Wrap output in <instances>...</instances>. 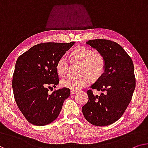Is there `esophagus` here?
Listing matches in <instances>:
<instances>
[{
    "label": "esophagus",
    "mask_w": 148,
    "mask_h": 148,
    "mask_svg": "<svg viewBox=\"0 0 148 148\" xmlns=\"http://www.w3.org/2000/svg\"><path fill=\"white\" fill-rule=\"evenodd\" d=\"M76 92H77V90H71L70 91V94H71V95H73Z\"/></svg>",
    "instance_id": "1"
}]
</instances>
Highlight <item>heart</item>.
I'll return each mask as SVG.
<instances>
[{"mask_svg":"<svg viewBox=\"0 0 148 148\" xmlns=\"http://www.w3.org/2000/svg\"><path fill=\"white\" fill-rule=\"evenodd\" d=\"M69 58L71 62L81 65V74H88L94 78H98L103 74L106 67V61L100 53H94V50L85 47H78L71 54ZM68 68V60L62 56L57 62L56 71L59 76L64 77ZM91 83L89 77L83 76L79 79L67 78L61 81L62 87L71 90H78L87 86Z\"/></svg>","mask_w":148,"mask_h":148,"instance_id":"1","label":"heart"}]
</instances>
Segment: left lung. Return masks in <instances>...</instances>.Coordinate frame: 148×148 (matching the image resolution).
Segmentation results:
<instances>
[{"label": "left lung", "instance_id": "obj_1", "mask_svg": "<svg viewBox=\"0 0 148 148\" xmlns=\"http://www.w3.org/2000/svg\"><path fill=\"white\" fill-rule=\"evenodd\" d=\"M88 45L105 58L104 72L90 88L103 92L94 96L88 90V102L82 108L88 122L96 126H106L121 118L128 106L136 87L132 60L115 42L105 39L91 40Z\"/></svg>", "mask_w": 148, "mask_h": 148}]
</instances>
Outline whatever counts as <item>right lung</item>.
<instances>
[{"instance_id":"add662e5","label":"right lung","mask_w":148,"mask_h":148,"mask_svg":"<svg viewBox=\"0 0 148 148\" xmlns=\"http://www.w3.org/2000/svg\"><path fill=\"white\" fill-rule=\"evenodd\" d=\"M74 43L38 44L18 58L12 77L13 92L18 107L32 124L42 126L54 121L70 96L66 88L51 94L48 92L59 84L57 62Z\"/></svg>"}]
</instances>
